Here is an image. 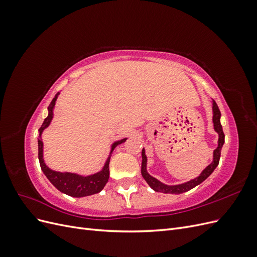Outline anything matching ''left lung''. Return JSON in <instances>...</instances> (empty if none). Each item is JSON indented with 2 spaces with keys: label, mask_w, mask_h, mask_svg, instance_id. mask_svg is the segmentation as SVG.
Here are the masks:
<instances>
[{
  "label": "left lung",
  "mask_w": 257,
  "mask_h": 257,
  "mask_svg": "<svg viewBox=\"0 0 257 257\" xmlns=\"http://www.w3.org/2000/svg\"><path fill=\"white\" fill-rule=\"evenodd\" d=\"M212 109H213V125H214V130L217 134H219V145H217V148L213 152V162L211 164L208 165L204 170L203 173L200 174L199 177L193 179L191 181H188L182 184H178V185H166L164 183L160 182L157 179L153 178L152 176H150L149 174L147 173V157L145 154V150L143 149L142 152V157H143V163H142V175L144 177L145 180L147 181V183L149 184L151 188L157 191V192H162V193H166V194H181L184 192H188L190 190H192L193 188H195L196 185H198L199 183H201L203 181H205L206 179L213 173V170L215 169V167L219 165L220 162V157H221V150L222 147L224 144V138L225 135L223 133V128L221 125L220 122V118H221V111L217 107L216 103L213 100L212 103Z\"/></svg>",
  "instance_id": "obj_1"
}]
</instances>
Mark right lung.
Returning <instances> with one entry per match:
<instances>
[{
    "instance_id": "1",
    "label": "right lung",
    "mask_w": 257,
    "mask_h": 257,
    "mask_svg": "<svg viewBox=\"0 0 257 257\" xmlns=\"http://www.w3.org/2000/svg\"><path fill=\"white\" fill-rule=\"evenodd\" d=\"M60 93H57L56 96L53 97L51 103L48 106V116L44 120L43 125L38 130L40 132V136H38V160H40V165L43 170L45 176L48 178V180L56 186V188L61 191L62 193H65L69 196L73 197H84L96 194L104 189L105 184L107 183L108 179H109V162L111 158V153L114 148L124 143L126 141V138L121 139L119 142H115L111 146L110 155L108 157L105 166L99 173L91 175V176H79L72 173H60L51 170L48 166H46L44 159H43V141H42V133L43 131L49 126V124L53 118V108L56 100L58 98V95Z\"/></svg>"
}]
</instances>
